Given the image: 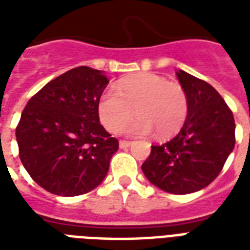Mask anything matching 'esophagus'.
<instances>
[{
    "label": "esophagus",
    "mask_w": 250,
    "mask_h": 250,
    "mask_svg": "<svg viewBox=\"0 0 250 250\" xmlns=\"http://www.w3.org/2000/svg\"><path fill=\"white\" fill-rule=\"evenodd\" d=\"M130 146H131V142H128V141H120L119 142L120 148H128Z\"/></svg>",
    "instance_id": "obj_1"
}]
</instances>
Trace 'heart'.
<instances>
[{
  "mask_svg": "<svg viewBox=\"0 0 250 250\" xmlns=\"http://www.w3.org/2000/svg\"><path fill=\"white\" fill-rule=\"evenodd\" d=\"M99 116L109 132H125L132 136H146L154 130L165 138L177 132L188 118V95L179 83L167 82L154 73H141L120 80L115 91L108 89L100 96Z\"/></svg>",
  "mask_w": 250,
  "mask_h": 250,
  "instance_id": "obj_1",
  "label": "heart"
}]
</instances>
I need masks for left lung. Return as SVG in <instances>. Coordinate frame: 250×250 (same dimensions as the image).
Here are the masks:
<instances>
[{
  "label": "left lung",
  "instance_id": "obj_1",
  "mask_svg": "<svg viewBox=\"0 0 250 250\" xmlns=\"http://www.w3.org/2000/svg\"><path fill=\"white\" fill-rule=\"evenodd\" d=\"M188 95V112L173 139L151 146L142 165L154 186L171 194H190L214 181L234 148V118L210 84L188 72H175Z\"/></svg>",
  "mask_w": 250,
  "mask_h": 250
}]
</instances>
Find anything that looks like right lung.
<instances>
[{
  "mask_svg": "<svg viewBox=\"0 0 250 250\" xmlns=\"http://www.w3.org/2000/svg\"><path fill=\"white\" fill-rule=\"evenodd\" d=\"M108 79L77 66L45 84L30 99L16 128L20 159L46 191L75 197L103 182L119 148L99 120V99Z\"/></svg>",
  "mask_w": 250,
  "mask_h": 250,
  "instance_id": "add662e5",
  "label": "right lung"
}]
</instances>
